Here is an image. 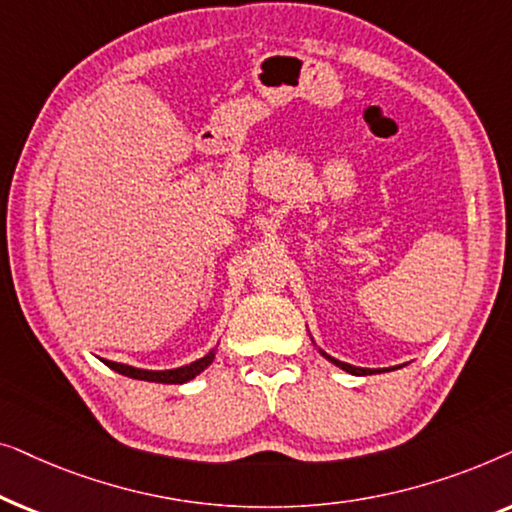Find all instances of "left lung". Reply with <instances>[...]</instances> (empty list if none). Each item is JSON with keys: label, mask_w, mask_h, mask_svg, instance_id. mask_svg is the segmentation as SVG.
I'll use <instances>...</instances> for the list:
<instances>
[{"label": "left lung", "mask_w": 512, "mask_h": 512, "mask_svg": "<svg viewBox=\"0 0 512 512\" xmlns=\"http://www.w3.org/2000/svg\"><path fill=\"white\" fill-rule=\"evenodd\" d=\"M321 352V349H319ZM326 356L328 361L331 363H335V366L338 368H342V370H347V373H352V375H373V373H380V368H356V366H352V363H345V361H338V359H333V356H328L326 352H321ZM384 370H389V368H384Z\"/></svg>", "instance_id": "1"}]
</instances>
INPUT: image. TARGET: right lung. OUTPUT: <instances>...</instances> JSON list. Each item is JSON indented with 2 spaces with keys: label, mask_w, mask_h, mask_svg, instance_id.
I'll use <instances>...</instances> for the list:
<instances>
[{
  "label": "right lung",
  "mask_w": 512,
  "mask_h": 512,
  "mask_svg": "<svg viewBox=\"0 0 512 512\" xmlns=\"http://www.w3.org/2000/svg\"><path fill=\"white\" fill-rule=\"evenodd\" d=\"M216 356V349H212L207 356H202V359L188 363V366H181V368H172V370H144V368H132V366H125V363H116V361H104L111 370H116V373H121L125 377H132V380H146V382H160V384H184L188 380H193L195 375H200L202 370H205L209 363L214 361Z\"/></svg>",
  "instance_id": "add662e5"
}]
</instances>
